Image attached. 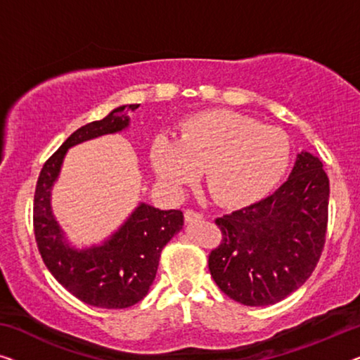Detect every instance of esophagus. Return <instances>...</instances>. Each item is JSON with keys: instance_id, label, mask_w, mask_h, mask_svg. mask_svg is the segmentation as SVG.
<instances>
[{"instance_id": "34e87169", "label": "esophagus", "mask_w": 360, "mask_h": 360, "mask_svg": "<svg viewBox=\"0 0 360 360\" xmlns=\"http://www.w3.org/2000/svg\"><path fill=\"white\" fill-rule=\"evenodd\" d=\"M203 214L198 213L195 210H186L184 212V219L187 223H194V221H198V219H202Z\"/></svg>"}]
</instances>
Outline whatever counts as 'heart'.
Wrapping results in <instances>:
<instances>
[{"instance_id":"obj_1","label":"heart","mask_w":360,"mask_h":360,"mask_svg":"<svg viewBox=\"0 0 360 360\" xmlns=\"http://www.w3.org/2000/svg\"><path fill=\"white\" fill-rule=\"evenodd\" d=\"M158 178L181 192L205 173L208 194L219 205L243 207L265 197L291 163V142L280 129L229 110L194 115L179 139L165 134L150 152Z\"/></svg>"}]
</instances>
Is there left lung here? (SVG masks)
Here are the masks:
<instances>
[{
    "label": "left lung",
    "instance_id": "1",
    "mask_svg": "<svg viewBox=\"0 0 360 360\" xmlns=\"http://www.w3.org/2000/svg\"><path fill=\"white\" fill-rule=\"evenodd\" d=\"M328 198L323 165L300 152L276 192L214 219L221 243L208 255V268L218 288L236 302L262 307L302 286L323 250Z\"/></svg>",
    "mask_w": 360,
    "mask_h": 360
}]
</instances>
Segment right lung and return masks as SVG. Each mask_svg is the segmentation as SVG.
I'll use <instances>...</instances> for the list:
<instances>
[{
	"label": "right lung",
	"mask_w": 360,
	"mask_h": 360,
	"mask_svg": "<svg viewBox=\"0 0 360 360\" xmlns=\"http://www.w3.org/2000/svg\"><path fill=\"white\" fill-rule=\"evenodd\" d=\"M136 108L139 105L120 106L103 120L72 132L43 165L35 187L34 233L41 259L63 288L94 307L126 309L146 297L157 276L163 248L184 224L181 210H158L141 203L106 243L76 250L64 243L53 217L51 187L68 148L122 131L129 126V112Z\"/></svg>",
	"instance_id": "obj_1"
}]
</instances>
